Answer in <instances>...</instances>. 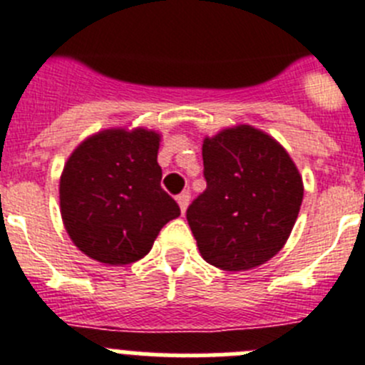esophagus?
Wrapping results in <instances>:
<instances>
[{"label": "esophagus", "mask_w": 365, "mask_h": 365, "mask_svg": "<svg viewBox=\"0 0 365 365\" xmlns=\"http://www.w3.org/2000/svg\"><path fill=\"white\" fill-rule=\"evenodd\" d=\"M177 202H179V206H180V212L185 214L186 208H188V202H190V193L188 192L179 193V195H177Z\"/></svg>", "instance_id": "obj_1"}]
</instances>
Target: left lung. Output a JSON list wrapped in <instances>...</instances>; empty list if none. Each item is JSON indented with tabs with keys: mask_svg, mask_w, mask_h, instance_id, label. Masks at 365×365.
<instances>
[{
	"mask_svg": "<svg viewBox=\"0 0 365 365\" xmlns=\"http://www.w3.org/2000/svg\"><path fill=\"white\" fill-rule=\"evenodd\" d=\"M206 190L186 219L210 265L237 272L263 265L291 235L303 199L298 168L272 137L250 125L202 144Z\"/></svg>",
	"mask_w": 365,
	"mask_h": 365,
	"instance_id": "left-lung-1",
	"label": "left lung"
}]
</instances>
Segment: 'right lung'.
<instances>
[{
  "label": "right lung",
  "mask_w": 365,
  "mask_h": 365,
  "mask_svg": "<svg viewBox=\"0 0 365 365\" xmlns=\"http://www.w3.org/2000/svg\"><path fill=\"white\" fill-rule=\"evenodd\" d=\"M160 137L106 130L83 140L63 168L60 208L73 243L93 259L128 265L146 256L180 208L160 188Z\"/></svg>",
  "instance_id": "add662e5"
}]
</instances>
